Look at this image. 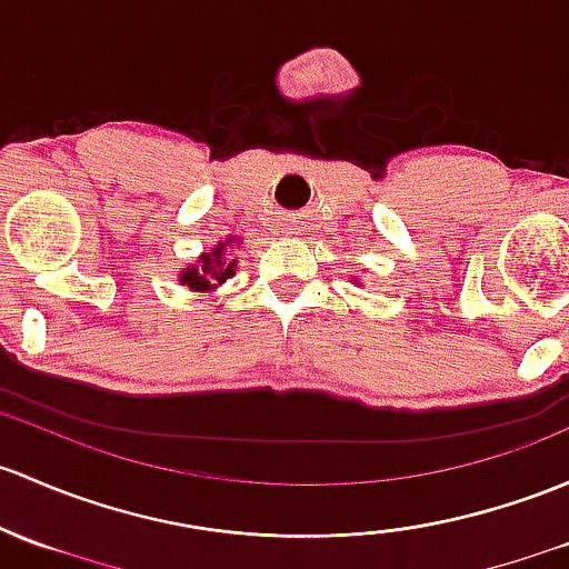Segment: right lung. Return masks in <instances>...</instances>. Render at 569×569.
Here are the masks:
<instances>
[{
    "instance_id": "1",
    "label": "right lung",
    "mask_w": 569,
    "mask_h": 569,
    "mask_svg": "<svg viewBox=\"0 0 569 569\" xmlns=\"http://www.w3.org/2000/svg\"><path fill=\"white\" fill-rule=\"evenodd\" d=\"M231 242H234V237L218 242L209 253L199 256V264L184 267L182 274H179L182 286L193 291H212L220 283H226L237 272V259H226V250H229Z\"/></svg>"
}]
</instances>
